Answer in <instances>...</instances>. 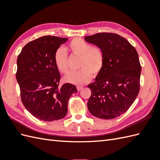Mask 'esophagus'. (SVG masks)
Returning <instances> with one entry per match:
<instances>
[{
  "label": "esophagus",
  "mask_w": 160,
  "mask_h": 160,
  "mask_svg": "<svg viewBox=\"0 0 160 160\" xmlns=\"http://www.w3.org/2000/svg\"><path fill=\"white\" fill-rule=\"evenodd\" d=\"M77 91H80L83 89V86H77Z\"/></svg>",
  "instance_id": "34e87169"
}]
</instances>
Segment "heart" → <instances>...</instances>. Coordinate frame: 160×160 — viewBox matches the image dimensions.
<instances>
[{"label": "heart", "mask_w": 160, "mask_h": 160, "mask_svg": "<svg viewBox=\"0 0 160 160\" xmlns=\"http://www.w3.org/2000/svg\"><path fill=\"white\" fill-rule=\"evenodd\" d=\"M72 55L80 57L79 69L80 70L69 72L64 77L67 83L74 85H82L88 83L92 74L98 75L102 70L105 56L103 51L99 47L93 46L91 43L81 38H73L67 47ZM55 64L61 72L68 71V54L62 47H59L54 53Z\"/></svg>", "instance_id": "obj_1"}]
</instances>
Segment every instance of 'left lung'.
I'll return each mask as SVG.
<instances>
[{
	"mask_svg": "<svg viewBox=\"0 0 160 160\" xmlns=\"http://www.w3.org/2000/svg\"><path fill=\"white\" fill-rule=\"evenodd\" d=\"M85 39L101 48L105 56L102 70L88 85L91 91L88 109L100 119L118 118L126 112L139 93L142 67L138 52L115 33H97Z\"/></svg>",
	"mask_w": 160,
	"mask_h": 160,
	"instance_id": "obj_1",
	"label": "left lung"
}]
</instances>
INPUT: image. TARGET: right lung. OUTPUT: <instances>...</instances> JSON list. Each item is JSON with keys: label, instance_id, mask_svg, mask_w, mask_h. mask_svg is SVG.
Returning <instances> with one entry per match:
<instances>
[{"label": "right lung", "instance_id": "1", "mask_svg": "<svg viewBox=\"0 0 160 160\" xmlns=\"http://www.w3.org/2000/svg\"><path fill=\"white\" fill-rule=\"evenodd\" d=\"M68 38L43 36L24 47L17 58L16 78L25 108L36 118L52 122L62 119L68 101L77 93L76 87H59L61 75L54 61V53Z\"/></svg>", "mask_w": 160, "mask_h": 160}]
</instances>
